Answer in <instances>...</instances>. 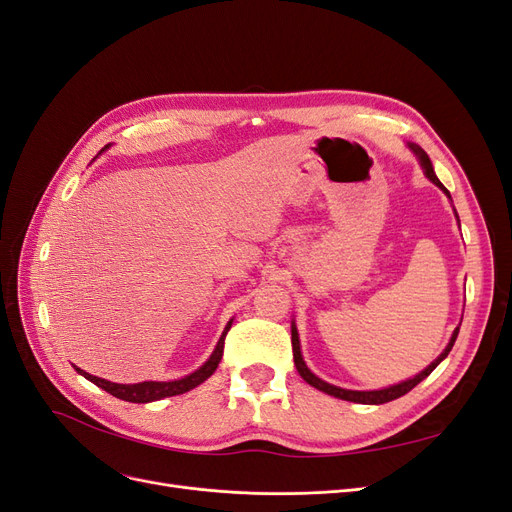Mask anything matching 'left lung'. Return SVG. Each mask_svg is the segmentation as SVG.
I'll list each match as a JSON object with an SVG mask.
<instances>
[{
    "instance_id": "8db88e82",
    "label": "left lung",
    "mask_w": 512,
    "mask_h": 512,
    "mask_svg": "<svg viewBox=\"0 0 512 512\" xmlns=\"http://www.w3.org/2000/svg\"><path fill=\"white\" fill-rule=\"evenodd\" d=\"M410 147L414 149L418 160H421V164H423V168H425V175H427L433 183H436L438 188H442L448 198H451V194H448V190L440 183V179L436 177V173H433V166H431V160L427 158V153H425L421 147H416V145H410ZM457 333H459V327L455 329V333H453V337H451V342H448L446 350H444V352L438 356V359L433 361L425 371H421V374L410 378V380H406V382L389 386V389H382V391H346V389H339V386H333V384H329V382L320 380L318 376H314L312 371L307 369V365L303 363L301 346H299V333H297V327H294V324H292V356H294V367L299 369L301 378H303L307 384H312L314 389H318V391H322V393H327V395H333V397H337V399L354 401V404H386V401H393V399H397V397H401V395L410 393L418 382H423V380L431 374V371L436 369V367L446 359L448 352H451V348H453V344H455V339H457Z\"/></svg>"
}]
</instances>
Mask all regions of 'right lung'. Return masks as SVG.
I'll use <instances>...</instances> for the list:
<instances>
[{"instance_id":"add662e5","label":"right lung","mask_w":512,"mask_h":512,"mask_svg":"<svg viewBox=\"0 0 512 512\" xmlns=\"http://www.w3.org/2000/svg\"><path fill=\"white\" fill-rule=\"evenodd\" d=\"M104 151V149H102ZM230 324L232 320L226 324V329L220 337L218 346H215L213 354L209 356V361L196 369L194 374L185 376L181 380H173V382H138V384H115V382H108V380H102L98 376H91L87 374V371L76 367V371H79L81 376H85L87 380H91L94 384H98L100 389H104L106 393H111L113 397L117 399H123V401H132V404H147V401H158V399H164V397H173V395H181V393H188L190 389H194V386H198L200 382H205L215 369H218V363L222 361V354H224V339H226V333L230 331Z\"/></svg>"}]
</instances>
